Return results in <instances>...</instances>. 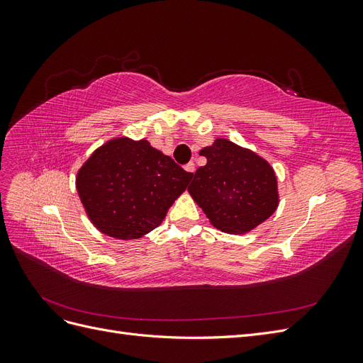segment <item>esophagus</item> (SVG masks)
I'll use <instances>...</instances> for the list:
<instances>
[{"label": "esophagus", "instance_id": "obj_1", "mask_svg": "<svg viewBox=\"0 0 363 363\" xmlns=\"http://www.w3.org/2000/svg\"><path fill=\"white\" fill-rule=\"evenodd\" d=\"M184 169H186V171H188L189 174H194V172H195V164H194L192 162H189V163H188V164H186V167H184Z\"/></svg>", "mask_w": 363, "mask_h": 363}]
</instances>
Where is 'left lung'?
Instances as JSON below:
<instances>
[{
  "mask_svg": "<svg viewBox=\"0 0 363 363\" xmlns=\"http://www.w3.org/2000/svg\"><path fill=\"white\" fill-rule=\"evenodd\" d=\"M200 156L207 163L196 169L188 191L213 227L245 235L277 211V175L257 152L218 138Z\"/></svg>",
  "mask_w": 363,
  "mask_h": 363,
  "instance_id": "left-lung-1",
  "label": "left lung"
}]
</instances>
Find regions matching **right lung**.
Masks as SVG:
<instances>
[{"mask_svg":"<svg viewBox=\"0 0 363 363\" xmlns=\"http://www.w3.org/2000/svg\"><path fill=\"white\" fill-rule=\"evenodd\" d=\"M192 175L147 139L113 138L82 164L75 186L94 227L130 240L162 224Z\"/></svg>","mask_w":363,"mask_h":363,"instance_id":"right-lung-1","label":"right lung"}]
</instances>
